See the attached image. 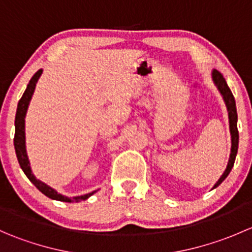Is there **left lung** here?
I'll list each match as a JSON object with an SVG mask.
<instances>
[{
    "instance_id": "8db88e82",
    "label": "left lung",
    "mask_w": 252,
    "mask_h": 252,
    "mask_svg": "<svg viewBox=\"0 0 252 252\" xmlns=\"http://www.w3.org/2000/svg\"><path fill=\"white\" fill-rule=\"evenodd\" d=\"M213 77V81L217 85L218 90L220 91L222 94L223 98L225 101V105H227L228 108V114H229V126H230V134H232V152H230V157H229V162H228L227 169L224 171V173L222 174V177L220 178L217 183L215 184L213 189L217 188L225 178L228 177V174L230 173L232 171L233 166H234L235 162V157H236V152H238V144H239V131H238V126H236V121H238V113H236V105H235V98L233 96L232 91H230L229 86L227 85L225 83V79L223 78L222 73L218 72V70H213L212 73Z\"/></svg>"
}]
</instances>
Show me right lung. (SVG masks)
<instances>
[{"label":"right lung","instance_id":"add662e5","mask_svg":"<svg viewBox=\"0 0 252 252\" xmlns=\"http://www.w3.org/2000/svg\"><path fill=\"white\" fill-rule=\"evenodd\" d=\"M42 69H39L32 78L30 79L29 84H28L27 89H25L24 94H23L22 98L18 102V107H17V114H16V133H14V149H16V154H17V158L18 162L20 164V168L23 169L25 175L29 178L30 182L40 190L44 195H46L47 197L53 200H58V201H63V202H79V201H84L88 197H90L91 195L95 194V191L90 192V194L83 195V196H75V197H67L63 196V195L58 194L56 190H53L52 188H50L48 185L45 184V183L40 182L37 180L36 178L34 177V174L32 173V169H30V164H29V159H28V155H27V150H25V113H27L28 106H29L30 100H32V93L35 90V86H36L37 79L40 78L41 75Z\"/></svg>","mask_w":252,"mask_h":252}]
</instances>
